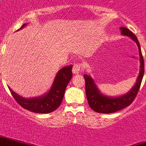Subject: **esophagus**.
<instances>
[{"label": "esophagus", "instance_id": "34e87169", "mask_svg": "<svg viewBox=\"0 0 146 146\" xmlns=\"http://www.w3.org/2000/svg\"><path fill=\"white\" fill-rule=\"evenodd\" d=\"M73 73L74 74H78L83 70V66L80 63H75L73 66Z\"/></svg>", "mask_w": 146, "mask_h": 146}]
</instances>
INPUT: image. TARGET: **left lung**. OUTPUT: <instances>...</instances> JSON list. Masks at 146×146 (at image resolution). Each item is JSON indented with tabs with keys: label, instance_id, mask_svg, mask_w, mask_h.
<instances>
[{
	"label": "left lung",
	"instance_id": "8db88e82",
	"mask_svg": "<svg viewBox=\"0 0 146 146\" xmlns=\"http://www.w3.org/2000/svg\"><path fill=\"white\" fill-rule=\"evenodd\" d=\"M121 33L123 36H129L132 40L136 43L139 48L140 61L139 73L136 82L134 86L131 88L128 93L119 96H109L104 95L100 92L95 80L90 75L84 74L83 77L86 81V94L87 97V101L89 106L96 113H113L121 110L124 108L127 107L135 100V97L137 95L139 90L140 85L142 83V78L144 75V60L142 56L141 47L137 37L132 33L129 29L121 27H120Z\"/></svg>",
	"mask_w": 146,
	"mask_h": 146
}]
</instances>
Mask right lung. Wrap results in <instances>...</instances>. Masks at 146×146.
I'll return each instance as SVG.
<instances>
[{"label":"right lung","instance_id":"right-lung-1","mask_svg":"<svg viewBox=\"0 0 146 146\" xmlns=\"http://www.w3.org/2000/svg\"><path fill=\"white\" fill-rule=\"evenodd\" d=\"M26 25L27 24L22 25L17 31ZM72 68L73 66L70 65L60 69L56 73L48 92L40 96L24 98L8 88L15 100L24 109L36 113H50L56 110L63 101L66 88L73 76Z\"/></svg>","mask_w":146,"mask_h":146}]
</instances>
